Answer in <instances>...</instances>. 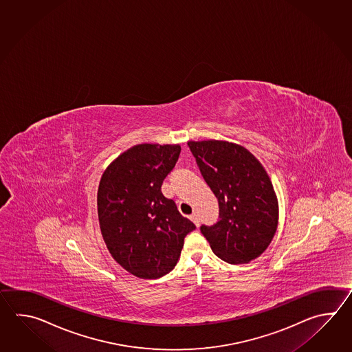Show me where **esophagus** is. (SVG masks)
<instances>
[{
  "label": "esophagus",
  "mask_w": 352,
  "mask_h": 352,
  "mask_svg": "<svg viewBox=\"0 0 352 352\" xmlns=\"http://www.w3.org/2000/svg\"><path fill=\"white\" fill-rule=\"evenodd\" d=\"M190 219L194 221L196 226H199V225H200V217H199L197 214H195V212L194 214H191V215H190Z\"/></svg>",
  "instance_id": "34e87169"
}]
</instances>
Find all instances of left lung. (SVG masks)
I'll use <instances>...</instances> for the list:
<instances>
[{
    "mask_svg": "<svg viewBox=\"0 0 352 352\" xmlns=\"http://www.w3.org/2000/svg\"><path fill=\"white\" fill-rule=\"evenodd\" d=\"M187 146L219 202L217 224L200 228L212 252L230 264L258 258L278 225L277 196L264 167L235 143L210 140Z\"/></svg>",
    "mask_w": 352,
    "mask_h": 352,
    "instance_id": "8db88e82",
    "label": "left lung"
}]
</instances>
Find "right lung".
<instances>
[{
    "label": "right lung",
    "mask_w": 352,
    "mask_h": 352,
    "mask_svg": "<svg viewBox=\"0 0 352 352\" xmlns=\"http://www.w3.org/2000/svg\"><path fill=\"white\" fill-rule=\"evenodd\" d=\"M179 152V144H137L116 158L100 179L98 217L105 245L135 277L170 273L185 236L196 229L161 191Z\"/></svg>",
    "instance_id": "add662e5"
}]
</instances>
